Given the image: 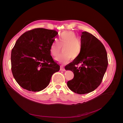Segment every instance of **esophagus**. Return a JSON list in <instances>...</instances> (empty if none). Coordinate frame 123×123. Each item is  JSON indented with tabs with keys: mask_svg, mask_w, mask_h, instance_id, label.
Segmentation results:
<instances>
[{
	"mask_svg": "<svg viewBox=\"0 0 123 123\" xmlns=\"http://www.w3.org/2000/svg\"><path fill=\"white\" fill-rule=\"evenodd\" d=\"M60 70L61 71H65V69L64 67H62V66H61Z\"/></svg>",
	"mask_w": 123,
	"mask_h": 123,
	"instance_id": "34e87169",
	"label": "esophagus"
}]
</instances>
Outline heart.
Returning a JSON list of instances; mask_svg holds the SVG:
<instances>
[{
  "mask_svg": "<svg viewBox=\"0 0 123 123\" xmlns=\"http://www.w3.org/2000/svg\"><path fill=\"white\" fill-rule=\"evenodd\" d=\"M61 47H63L62 52L55 60L62 65L68 63L71 59H75L80 55L82 46L75 33L71 31L62 32L58 37V42L54 40L51 43L50 52L53 56H56L61 51Z\"/></svg>",
  "mask_w": 123,
  "mask_h": 123,
  "instance_id": "b5f03b06",
  "label": "heart"
}]
</instances>
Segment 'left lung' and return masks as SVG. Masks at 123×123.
<instances>
[{
    "mask_svg": "<svg viewBox=\"0 0 123 123\" xmlns=\"http://www.w3.org/2000/svg\"><path fill=\"white\" fill-rule=\"evenodd\" d=\"M80 42L82 46L79 57L65 67L74 73V78L67 82L69 88L77 94L93 91L101 83L108 67L107 52L103 43L87 32H83ZM80 64V67L77 66Z\"/></svg>",
    "mask_w": 123,
    "mask_h": 123,
    "instance_id": "obj_1",
    "label": "left lung"
}]
</instances>
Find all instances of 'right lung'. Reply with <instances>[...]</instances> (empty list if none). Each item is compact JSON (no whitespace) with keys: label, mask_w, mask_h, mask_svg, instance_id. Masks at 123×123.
I'll return each mask as SVG.
<instances>
[{"label":"right lung","mask_w":123,"mask_h":123,"mask_svg":"<svg viewBox=\"0 0 123 123\" xmlns=\"http://www.w3.org/2000/svg\"><path fill=\"white\" fill-rule=\"evenodd\" d=\"M57 34L55 30L37 28L25 32L17 40L11 52V69L22 88L30 91H42L60 69L50 52Z\"/></svg>","instance_id":"right-lung-1"}]
</instances>
